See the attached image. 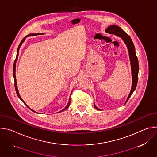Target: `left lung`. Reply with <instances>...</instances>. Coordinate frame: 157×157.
<instances>
[{"mask_svg": "<svg viewBox=\"0 0 157 157\" xmlns=\"http://www.w3.org/2000/svg\"><path fill=\"white\" fill-rule=\"evenodd\" d=\"M105 32L107 33H109V34H114L118 36H120L122 38L123 41L127 45L128 54H129V58H130V61L131 64V70H132V87L131 90L129 93V95L126 100L125 103L128 101V99L130 98L132 93L136 90V88L137 87V82H138V75H139V61L138 58L136 55V49L134 44L129 36V35L125 32L121 28H120L119 26H117L116 25H113L109 26L106 30ZM94 107L98 110H101L98 107H96V105L94 104Z\"/></svg>", "mask_w": 157, "mask_h": 157, "instance_id": "1", "label": "left lung"}]
</instances>
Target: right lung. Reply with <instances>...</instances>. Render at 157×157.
Wrapping results in <instances>:
<instances>
[{"label": "right lung", "instance_id": "add662e5", "mask_svg": "<svg viewBox=\"0 0 157 157\" xmlns=\"http://www.w3.org/2000/svg\"><path fill=\"white\" fill-rule=\"evenodd\" d=\"M35 35V34H34ZM32 35H33V34H30V35H27V36H25L23 39H22V40L21 41V42H20V43L19 44V45H18V48H17V56H16V58H15V61H14V63H13V78H14V81H15V91H16V93H17V96H18V98L22 101V102H23L31 110H32L33 112H35V113H36V112H35V110H32V109H30L27 104H26V103L22 100V99L21 98V97H20V94H19V93H18V89H17V81H16V76H15V66H16V62H17V59H18V52H19V49H20V47H21V45L22 44V43H23V42L25 41V38L26 37H27V36H32ZM70 100H69V102H68V104H67V105L62 110H61V111H59V113H60V112H61V111H63V110H66V109H68V107L70 106Z\"/></svg>", "mask_w": 157, "mask_h": 157}]
</instances>
